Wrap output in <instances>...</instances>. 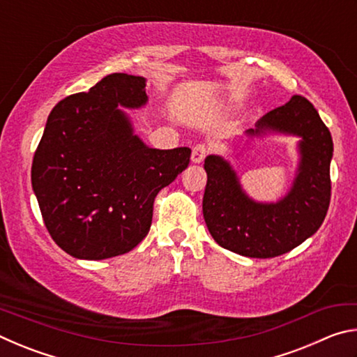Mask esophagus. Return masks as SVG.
<instances>
[{"label":"esophagus","mask_w":357,"mask_h":357,"mask_svg":"<svg viewBox=\"0 0 357 357\" xmlns=\"http://www.w3.org/2000/svg\"><path fill=\"white\" fill-rule=\"evenodd\" d=\"M208 154V148L204 146V144H197L195 148L192 149V155H190V160L193 164H202L204 160V157Z\"/></svg>","instance_id":"esophagus-1"}]
</instances>
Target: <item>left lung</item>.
I'll return each mask as SVG.
<instances>
[{"mask_svg": "<svg viewBox=\"0 0 357 357\" xmlns=\"http://www.w3.org/2000/svg\"><path fill=\"white\" fill-rule=\"evenodd\" d=\"M283 134L299 137V165L293 185L275 203L255 202L244 192L229 162L208 155L203 217L220 247L243 257L274 258L318 231L331 202V159L334 144L329 129L309 100L293 96L245 132L247 137Z\"/></svg>", "mask_w": 357, "mask_h": 357, "instance_id": "1", "label": "left lung"}]
</instances>
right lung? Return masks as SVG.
<instances>
[{
    "label": "right lung",
    "mask_w": 357,
    "mask_h": 357,
    "mask_svg": "<svg viewBox=\"0 0 357 357\" xmlns=\"http://www.w3.org/2000/svg\"><path fill=\"white\" fill-rule=\"evenodd\" d=\"M144 86L143 77L110 74L48 114L31 184L52 239L74 258H113L140 244L157 193L189 165V148L146 146L118 108L146 105Z\"/></svg>",
    "instance_id": "right-lung-1"
}]
</instances>
